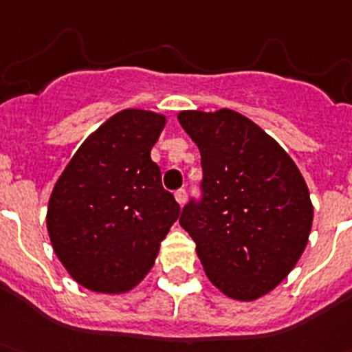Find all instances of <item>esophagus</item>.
I'll return each instance as SVG.
<instances>
[{"label": "esophagus", "instance_id": "34e87169", "mask_svg": "<svg viewBox=\"0 0 352 352\" xmlns=\"http://www.w3.org/2000/svg\"><path fill=\"white\" fill-rule=\"evenodd\" d=\"M186 198H188V193H186L184 188H180L175 191V200L179 201V206H184Z\"/></svg>", "mask_w": 352, "mask_h": 352}]
</instances>
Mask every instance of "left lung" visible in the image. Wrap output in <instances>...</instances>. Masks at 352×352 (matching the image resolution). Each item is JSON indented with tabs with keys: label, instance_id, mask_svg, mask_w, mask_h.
Instances as JSON below:
<instances>
[{
	"label": "left lung",
	"instance_id": "8db88e82",
	"mask_svg": "<svg viewBox=\"0 0 352 352\" xmlns=\"http://www.w3.org/2000/svg\"><path fill=\"white\" fill-rule=\"evenodd\" d=\"M201 155L198 200L180 214L210 282L232 299L253 301L292 271L310 235L307 182L269 134L232 109L180 111Z\"/></svg>",
	"mask_w": 352,
	"mask_h": 352
}]
</instances>
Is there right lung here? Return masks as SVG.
<instances>
[{"label": "right lung", "instance_id": "1", "mask_svg": "<svg viewBox=\"0 0 352 352\" xmlns=\"http://www.w3.org/2000/svg\"><path fill=\"white\" fill-rule=\"evenodd\" d=\"M166 118L124 109L79 146L53 188L47 232L79 285L96 292L133 289L154 265L180 207L151 159Z\"/></svg>", "mask_w": 352, "mask_h": 352}]
</instances>
